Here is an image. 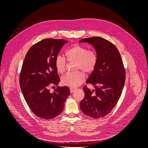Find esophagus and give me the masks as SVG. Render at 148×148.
Segmentation results:
<instances>
[{
	"label": "esophagus",
	"instance_id": "obj_1",
	"mask_svg": "<svg viewBox=\"0 0 148 148\" xmlns=\"http://www.w3.org/2000/svg\"><path fill=\"white\" fill-rule=\"evenodd\" d=\"M75 90H76V89L73 88H70V92L71 93H73V92H74V91H75Z\"/></svg>",
	"mask_w": 148,
	"mask_h": 148
}]
</instances>
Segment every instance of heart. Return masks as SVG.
Listing matches in <instances>:
<instances>
[{"label": "heart", "mask_w": 148, "mask_h": 148, "mask_svg": "<svg viewBox=\"0 0 148 148\" xmlns=\"http://www.w3.org/2000/svg\"><path fill=\"white\" fill-rule=\"evenodd\" d=\"M65 56L69 62H76V70H80L86 73H90L96 69L97 63V53L93 50H88L86 47L75 44L66 49ZM66 65L65 57L61 55L56 57L55 66L58 73H64ZM84 79V74L82 71H78L65 75L62 78V83L65 86L76 88L82 84Z\"/></svg>", "instance_id": "b5f03b06"}]
</instances>
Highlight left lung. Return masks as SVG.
I'll use <instances>...</instances> for the list:
<instances>
[{
	"instance_id": "left-lung-1",
	"label": "left lung",
	"mask_w": 148,
	"mask_h": 148,
	"mask_svg": "<svg viewBox=\"0 0 148 148\" xmlns=\"http://www.w3.org/2000/svg\"><path fill=\"white\" fill-rule=\"evenodd\" d=\"M79 42L91 44L97 56L96 69L86 81L95 86V90L83 87L84 97L80 108L89 117L101 118L110 112L122 95L125 82L123 62L117 47L104 38H84Z\"/></svg>"
}]
</instances>
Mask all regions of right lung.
Instances as JSON below:
<instances>
[{"label":"right lung","mask_w":148,"mask_h":148,"mask_svg":"<svg viewBox=\"0 0 148 148\" xmlns=\"http://www.w3.org/2000/svg\"><path fill=\"white\" fill-rule=\"evenodd\" d=\"M65 39H44L31 47L25 56L20 75V85L29 109L38 117L52 119L64 108L70 95L67 86H57L51 93L49 88L60 82L55 60Z\"/></svg>","instance_id":"1"}]
</instances>
